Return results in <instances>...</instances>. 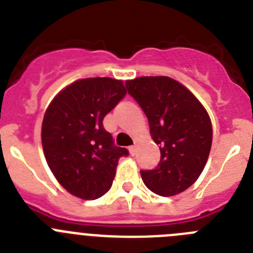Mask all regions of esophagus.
<instances>
[{"label":"esophagus","instance_id":"34e87169","mask_svg":"<svg viewBox=\"0 0 253 253\" xmlns=\"http://www.w3.org/2000/svg\"><path fill=\"white\" fill-rule=\"evenodd\" d=\"M129 152H130L131 156H134V154H135V152H137V148H135V146L129 147Z\"/></svg>","mask_w":253,"mask_h":253}]
</instances>
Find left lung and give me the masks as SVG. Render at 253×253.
Here are the masks:
<instances>
[{"mask_svg":"<svg viewBox=\"0 0 253 253\" xmlns=\"http://www.w3.org/2000/svg\"><path fill=\"white\" fill-rule=\"evenodd\" d=\"M125 86L160 144V163L140 171L143 182L161 196L182 193L198 180L209 157L213 129L207 110L184 84L166 76L134 78Z\"/></svg>","mask_w":253,"mask_h":253,"instance_id":"left-lung-1","label":"left lung"}]
</instances>
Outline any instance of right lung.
<instances>
[{
	"mask_svg": "<svg viewBox=\"0 0 253 253\" xmlns=\"http://www.w3.org/2000/svg\"><path fill=\"white\" fill-rule=\"evenodd\" d=\"M126 95L123 81L84 78L60 91L48 106L42 144L49 169L62 186L84 200L110 190L118 161L128 156L115 146L102 120Z\"/></svg>",
	"mask_w": 253,
	"mask_h": 253,
	"instance_id": "obj_1",
	"label": "right lung"
}]
</instances>
